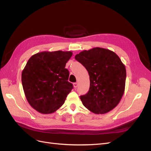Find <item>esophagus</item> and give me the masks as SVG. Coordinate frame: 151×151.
<instances>
[{
    "label": "esophagus",
    "instance_id": "1",
    "mask_svg": "<svg viewBox=\"0 0 151 151\" xmlns=\"http://www.w3.org/2000/svg\"><path fill=\"white\" fill-rule=\"evenodd\" d=\"M73 85H74V88H77V86H78V83H75L73 84Z\"/></svg>",
    "mask_w": 151,
    "mask_h": 151
}]
</instances>
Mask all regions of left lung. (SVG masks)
I'll use <instances>...</instances> for the list:
<instances>
[{
	"mask_svg": "<svg viewBox=\"0 0 151 151\" xmlns=\"http://www.w3.org/2000/svg\"><path fill=\"white\" fill-rule=\"evenodd\" d=\"M88 71L90 88L81 96V101L95 114L110 111L120 103L125 91L126 68L117 55L106 48L96 47L75 56Z\"/></svg>",
	"mask_w": 151,
	"mask_h": 151,
	"instance_id": "left-lung-1",
	"label": "left lung"
}]
</instances>
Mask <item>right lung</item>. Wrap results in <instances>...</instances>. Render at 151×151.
I'll return each mask as SVG.
<instances>
[{
  "mask_svg": "<svg viewBox=\"0 0 151 151\" xmlns=\"http://www.w3.org/2000/svg\"><path fill=\"white\" fill-rule=\"evenodd\" d=\"M72 52H42L29 59L22 72L25 96L32 108L42 114L56 111L73 88L68 81L66 63Z\"/></svg>",
  "mask_w": 151,
  "mask_h": 151,
  "instance_id": "obj_1",
  "label": "right lung"
}]
</instances>
